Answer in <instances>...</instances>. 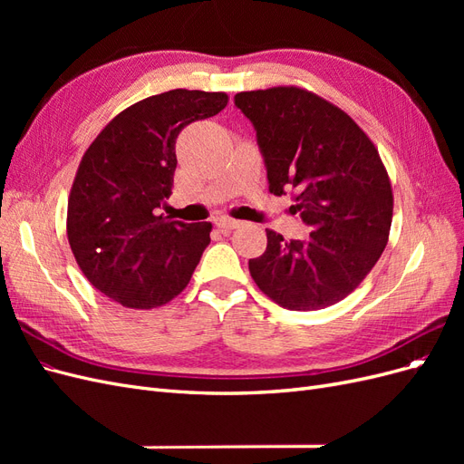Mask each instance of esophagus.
<instances>
[{
  "label": "esophagus",
  "mask_w": 464,
  "mask_h": 464,
  "mask_svg": "<svg viewBox=\"0 0 464 464\" xmlns=\"http://www.w3.org/2000/svg\"><path fill=\"white\" fill-rule=\"evenodd\" d=\"M215 224H217V228L218 230H222V232H230V230H234V228H237L240 227V220H236V218H230V217H218L217 220H215Z\"/></svg>",
  "instance_id": "obj_1"
}]
</instances>
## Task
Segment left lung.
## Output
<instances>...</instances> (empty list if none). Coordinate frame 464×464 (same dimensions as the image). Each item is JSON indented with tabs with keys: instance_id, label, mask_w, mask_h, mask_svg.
<instances>
[{
	"instance_id": "8db88e82",
	"label": "left lung",
	"mask_w": 464,
	"mask_h": 464,
	"mask_svg": "<svg viewBox=\"0 0 464 464\" xmlns=\"http://www.w3.org/2000/svg\"><path fill=\"white\" fill-rule=\"evenodd\" d=\"M257 131L269 191L292 189L307 240L266 230L251 278L292 312L333 305L356 290L382 257L392 220V189L372 139L344 110L302 87L234 96Z\"/></svg>"
}]
</instances>
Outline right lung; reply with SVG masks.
<instances>
[{
  "mask_svg": "<svg viewBox=\"0 0 464 464\" xmlns=\"http://www.w3.org/2000/svg\"><path fill=\"white\" fill-rule=\"evenodd\" d=\"M227 92L174 89L121 110L82 154L67 201V240L89 283L131 310H152L189 285L210 222L159 215L176 172V139L227 108Z\"/></svg>",
  "mask_w": 464,
  "mask_h": 464,
  "instance_id": "add662e5",
  "label": "right lung"
}]
</instances>
